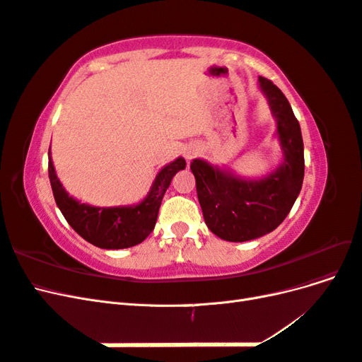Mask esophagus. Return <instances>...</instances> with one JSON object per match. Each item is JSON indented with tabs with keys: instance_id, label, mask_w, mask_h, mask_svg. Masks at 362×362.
Here are the masks:
<instances>
[{
	"instance_id": "esophagus-1",
	"label": "esophagus",
	"mask_w": 362,
	"mask_h": 362,
	"mask_svg": "<svg viewBox=\"0 0 362 362\" xmlns=\"http://www.w3.org/2000/svg\"><path fill=\"white\" fill-rule=\"evenodd\" d=\"M190 157H192V156H190V154H189V156H187V158H190Z\"/></svg>"
}]
</instances>
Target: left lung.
I'll return each instance as SVG.
<instances>
[{"label": "left lung", "instance_id": "1", "mask_svg": "<svg viewBox=\"0 0 362 362\" xmlns=\"http://www.w3.org/2000/svg\"><path fill=\"white\" fill-rule=\"evenodd\" d=\"M259 87L276 117V134L284 151L281 166L264 180L246 181L193 160L190 169L210 231L226 242H247L272 233L290 213L298 198L305 172L303 140L299 120L278 87L259 76Z\"/></svg>", "mask_w": 362, "mask_h": 362}]
</instances>
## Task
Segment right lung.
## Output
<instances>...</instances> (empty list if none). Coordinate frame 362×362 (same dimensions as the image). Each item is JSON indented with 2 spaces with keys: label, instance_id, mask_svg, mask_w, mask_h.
<instances>
[{
  "label": "right lung",
  "instance_id": "right-lung-1",
  "mask_svg": "<svg viewBox=\"0 0 362 362\" xmlns=\"http://www.w3.org/2000/svg\"><path fill=\"white\" fill-rule=\"evenodd\" d=\"M48 156L49 182L62 214L86 242L103 249H125L144 242L156 226L163 196L175 173L185 169V160L180 157L160 170L144 202L134 206L101 208L71 198L54 170L49 151Z\"/></svg>",
  "mask_w": 362,
  "mask_h": 362
}]
</instances>
